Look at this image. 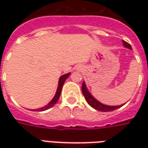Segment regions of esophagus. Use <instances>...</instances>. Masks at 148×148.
<instances>
[{
	"label": "esophagus",
	"instance_id": "esophagus-1",
	"mask_svg": "<svg viewBox=\"0 0 148 148\" xmlns=\"http://www.w3.org/2000/svg\"><path fill=\"white\" fill-rule=\"evenodd\" d=\"M80 67H81V66H79V69H80Z\"/></svg>",
	"mask_w": 148,
	"mask_h": 148
}]
</instances>
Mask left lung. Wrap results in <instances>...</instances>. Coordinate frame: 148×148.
Wrapping results in <instances>:
<instances>
[{
  "label": "left lung",
  "instance_id": "8db88e82",
  "mask_svg": "<svg viewBox=\"0 0 148 148\" xmlns=\"http://www.w3.org/2000/svg\"><path fill=\"white\" fill-rule=\"evenodd\" d=\"M123 43H124V46L125 47L127 48L132 49V47L131 45L128 43V42H125L123 40ZM82 93H83L84 97L85 98L86 100V101L88 102V104L90 105L91 107H93V109H97L98 111H101V112H110V111H113L115 109H119L120 107L123 106H106V105H103L101 102H99L98 101H97L94 97H93L90 93L89 91L87 90L86 87V85H85V82L82 83Z\"/></svg>",
  "mask_w": 148,
  "mask_h": 148
}]
</instances>
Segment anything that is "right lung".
I'll use <instances>...</instances> for the list:
<instances>
[{"instance_id":"1","label":"right lung","mask_w":148,"mask_h":148,"mask_svg":"<svg viewBox=\"0 0 148 148\" xmlns=\"http://www.w3.org/2000/svg\"><path fill=\"white\" fill-rule=\"evenodd\" d=\"M69 75H70V73H68V74H63V75H62L61 77H60V78H59V81H58V89H57V91H56V93H55L54 98H53V99H52L51 101L49 102V104H47V105L46 106L42 107V108H40V109H36L37 111H38V110H39V111H44V110H47V109L51 108L53 106H55V104H56V102L58 101L59 97H60L62 86H63V84H64L66 79V78L69 77Z\"/></svg>"}]
</instances>
